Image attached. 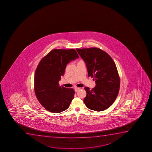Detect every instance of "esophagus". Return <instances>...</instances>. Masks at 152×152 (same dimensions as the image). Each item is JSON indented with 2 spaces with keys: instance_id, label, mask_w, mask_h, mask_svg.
<instances>
[{
  "instance_id": "obj_1",
  "label": "esophagus",
  "mask_w": 152,
  "mask_h": 152,
  "mask_svg": "<svg viewBox=\"0 0 152 152\" xmlns=\"http://www.w3.org/2000/svg\"><path fill=\"white\" fill-rule=\"evenodd\" d=\"M80 88H75V92H77V91H79V90H80Z\"/></svg>"
}]
</instances>
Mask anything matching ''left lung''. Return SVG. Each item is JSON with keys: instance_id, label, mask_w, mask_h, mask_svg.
<instances>
[{"instance_id": "left-lung-1", "label": "left lung", "mask_w": 152, "mask_h": 152, "mask_svg": "<svg viewBox=\"0 0 152 152\" xmlns=\"http://www.w3.org/2000/svg\"><path fill=\"white\" fill-rule=\"evenodd\" d=\"M76 50L86 63L88 76L93 78L96 84L91 89L84 88V103L89 109L104 110L113 103L119 92L120 78L116 65L108 54L98 48Z\"/></svg>"}]
</instances>
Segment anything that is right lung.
<instances>
[{"label": "right lung", "instance_id": "right-lung-1", "mask_svg": "<svg viewBox=\"0 0 152 152\" xmlns=\"http://www.w3.org/2000/svg\"><path fill=\"white\" fill-rule=\"evenodd\" d=\"M75 50H52L39 61L34 75V88L40 104L47 110L60 113L68 109L75 91L59 86L66 64L78 58Z\"/></svg>", "mask_w": 152, "mask_h": 152}]
</instances>
